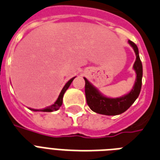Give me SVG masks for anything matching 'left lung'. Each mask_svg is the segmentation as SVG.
I'll use <instances>...</instances> for the list:
<instances>
[{
    "instance_id": "left-lung-1",
    "label": "left lung",
    "mask_w": 160,
    "mask_h": 160,
    "mask_svg": "<svg viewBox=\"0 0 160 160\" xmlns=\"http://www.w3.org/2000/svg\"><path fill=\"white\" fill-rule=\"evenodd\" d=\"M128 43L133 48L136 54V61L133 64V69L135 70L136 77L135 84L130 92L123 97L117 98H109L104 97L85 78V95L87 103L93 112L104 115L121 114L133 104L139 95L142 86V77H143V66L138 55V47L132 41H128Z\"/></svg>"
}]
</instances>
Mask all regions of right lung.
I'll use <instances>...</instances> for the list:
<instances>
[{"label": "right lung", "instance_id": "1", "mask_svg": "<svg viewBox=\"0 0 160 160\" xmlns=\"http://www.w3.org/2000/svg\"><path fill=\"white\" fill-rule=\"evenodd\" d=\"M74 78H72L70 79V80H69L66 84H65V86L63 87V88L62 89V91H61L60 94H59V97H58V100L54 102V104L51 105V106H49V107L46 108H44V109L40 110V111H42V112H52V111H57V110H58L61 106H62V104L63 95H64V93H65V92L68 90V88L69 86H70V84L72 83V82L73 81ZM30 109L33 110V111H39V110L38 109H32V108H30Z\"/></svg>", "mask_w": 160, "mask_h": 160}]
</instances>
